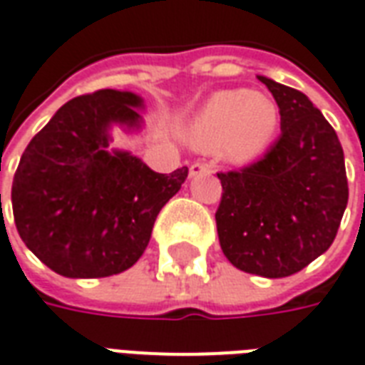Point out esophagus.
<instances>
[{"label": "esophagus", "instance_id": "1", "mask_svg": "<svg viewBox=\"0 0 365 365\" xmlns=\"http://www.w3.org/2000/svg\"><path fill=\"white\" fill-rule=\"evenodd\" d=\"M214 173V169H212L210 163H195L192 167H190V177H200V175H212Z\"/></svg>", "mask_w": 365, "mask_h": 365}]
</instances>
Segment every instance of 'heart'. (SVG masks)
I'll return each instance as SVG.
<instances>
[{"label": "heart", "instance_id": "heart-1", "mask_svg": "<svg viewBox=\"0 0 365 365\" xmlns=\"http://www.w3.org/2000/svg\"><path fill=\"white\" fill-rule=\"evenodd\" d=\"M281 125L277 102L259 90H220L187 128L188 143L234 165H250L267 153Z\"/></svg>", "mask_w": 365, "mask_h": 365}]
</instances>
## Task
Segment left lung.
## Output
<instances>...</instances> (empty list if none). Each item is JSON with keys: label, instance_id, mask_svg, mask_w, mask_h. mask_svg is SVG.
I'll return each mask as SVG.
<instances>
[{"label": "left lung", "instance_id": "8db88e82", "mask_svg": "<svg viewBox=\"0 0 365 365\" xmlns=\"http://www.w3.org/2000/svg\"><path fill=\"white\" fill-rule=\"evenodd\" d=\"M281 137L242 170L218 173L220 247L237 269L267 279L304 269L332 245L348 204L344 151L307 96L275 80Z\"/></svg>", "mask_w": 365, "mask_h": 365}]
</instances>
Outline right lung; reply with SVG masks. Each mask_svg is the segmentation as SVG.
Masks as SVG:
<instances>
[{"label": "right lung", "instance_id": "right-lung-1", "mask_svg": "<svg viewBox=\"0 0 365 365\" xmlns=\"http://www.w3.org/2000/svg\"><path fill=\"white\" fill-rule=\"evenodd\" d=\"M143 108L141 96L121 90L72 98L21 155L11 187L15 226L54 273L94 279L129 269L188 177L187 167L161 175L110 149L113 125L143 128Z\"/></svg>", "mask_w": 365, "mask_h": 365}]
</instances>
